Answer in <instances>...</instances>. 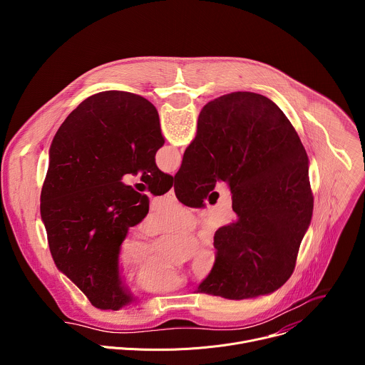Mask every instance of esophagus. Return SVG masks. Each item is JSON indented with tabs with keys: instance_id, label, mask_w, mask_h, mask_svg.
<instances>
[{
	"instance_id": "34e87169",
	"label": "esophagus",
	"mask_w": 365,
	"mask_h": 365,
	"mask_svg": "<svg viewBox=\"0 0 365 365\" xmlns=\"http://www.w3.org/2000/svg\"><path fill=\"white\" fill-rule=\"evenodd\" d=\"M166 196H168V199H169V200H176V196H175V189L172 187V189H170V190L166 193Z\"/></svg>"
}]
</instances>
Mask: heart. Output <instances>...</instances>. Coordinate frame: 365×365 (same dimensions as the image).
Wrapping results in <instances>:
<instances>
[{"mask_svg": "<svg viewBox=\"0 0 365 365\" xmlns=\"http://www.w3.org/2000/svg\"><path fill=\"white\" fill-rule=\"evenodd\" d=\"M193 214L186 207L175 203L162 205L158 212L144 222L147 234H159L162 231L176 230L189 231L195 227ZM120 259L125 269L138 270L135 283L145 293L165 294L182 289L186 284V276L173 264L159 257L154 242L140 237H127L120 247ZM217 263V252L212 244H203L193 262V270L197 277L210 274Z\"/></svg>", "mask_w": 365, "mask_h": 365, "instance_id": "1", "label": "heart"}]
</instances>
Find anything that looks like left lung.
Masks as SVG:
<instances>
[{
    "label": "left lung",
    "instance_id": "1",
    "mask_svg": "<svg viewBox=\"0 0 365 365\" xmlns=\"http://www.w3.org/2000/svg\"><path fill=\"white\" fill-rule=\"evenodd\" d=\"M163 144L153 103L121 91L86 98L51 141L40 196L50 254L98 309L133 302L120 276V247L147 215L148 199L121 179L141 173L148 192H168L172 176L154 162Z\"/></svg>",
    "mask_w": 365,
    "mask_h": 365
}]
</instances>
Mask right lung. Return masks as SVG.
I'll use <instances>...</instances> for the list:
<instances>
[{"instance_id": "right-lung-1", "label": "right lung", "mask_w": 365, "mask_h": 365, "mask_svg": "<svg viewBox=\"0 0 365 365\" xmlns=\"http://www.w3.org/2000/svg\"><path fill=\"white\" fill-rule=\"evenodd\" d=\"M217 182L228 183L237 220L215 232L217 263L197 292L230 300L276 292L294 270L314 196L303 144L272 99L231 92L202 108L172 185L197 207Z\"/></svg>"}]
</instances>
